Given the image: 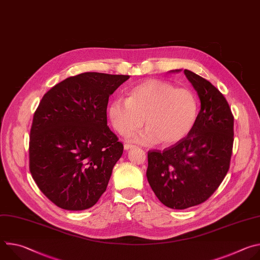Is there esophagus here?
I'll use <instances>...</instances> for the list:
<instances>
[{"label": "esophagus", "mask_w": 260, "mask_h": 260, "mask_svg": "<svg viewBox=\"0 0 260 260\" xmlns=\"http://www.w3.org/2000/svg\"><path fill=\"white\" fill-rule=\"evenodd\" d=\"M134 147V145H131V144H124V149L125 150H128V149H131V148H133Z\"/></svg>", "instance_id": "esophagus-1"}]
</instances>
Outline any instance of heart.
Returning a JSON list of instances; mask_svg holds the SVG:
<instances>
[{
    "mask_svg": "<svg viewBox=\"0 0 260 260\" xmlns=\"http://www.w3.org/2000/svg\"><path fill=\"white\" fill-rule=\"evenodd\" d=\"M199 110L198 95L191 89L150 79L134 86L127 99L111 102L108 116L113 128L123 137L142 127L146 121V129L129 137L133 142L173 145L191 132Z\"/></svg>",
    "mask_w": 260,
    "mask_h": 260,
    "instance_id": "b5f03b06",
    "label": "heart"
}]
</instances>
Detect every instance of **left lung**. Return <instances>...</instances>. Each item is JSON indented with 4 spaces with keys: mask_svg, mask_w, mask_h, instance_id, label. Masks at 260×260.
<instances>
[{
    "mask_svg": "<svg viewBox=\"0 0 260 260\" xmlns=\"http://www.w3.org/2000/svg\"><path fill=\"white\" fill-rule=\"evenodd\" d=\"M184 74L201 101L197 122L178 143L148 151L146 173L157 199L178 210L200 205L216 191L230 170L234 144V115L223 94L196 73Z\"/></svg>",
    "mask_w": 260,
    "mask_h": 260,
    "instance_id": "left-lung-1",
    "label": "left lung"
}]
</instances>
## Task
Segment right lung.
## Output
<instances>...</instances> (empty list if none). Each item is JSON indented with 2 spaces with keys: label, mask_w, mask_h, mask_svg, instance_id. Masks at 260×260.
I'll use <instances>...</instances> for the list:
<instances>
[{
  "label": "right lung",
  "mask_w": 260,
  "mask_h": 260,
  "mask_svg": "<svg viewBox=\"0 0 260 260\" xmlns=\"http://www.w3.org/2000/svg\"><path fill=\"white\" fill-rule=\"evenodd\" d=\"M128 75L87 72L42 98L29 134V171L44 196L69 211L86 210L106 191L123 145L107 125V106Z\"/></svg>",
  "instance_id": "right-lung-1"
}]
</instances>
